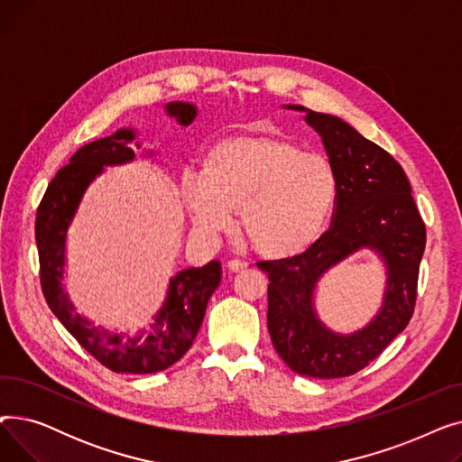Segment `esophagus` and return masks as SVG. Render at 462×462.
Returning a JSON list of instances; mask_svg holds the SVG:
<instances>
[{
	"label": "esophagus",
	"instance_id": "obj_1",
	"mask_svg": "<svg viewBox=\"0 0 462 462\" xmlns=\"http://www.w3.org/2000/svg\"><path fill=\"white\" fill-rule=\"evenodd\" d=\"M247 268V262H244V260H228L226 262V270L228 272H232V273H239V272H244Z\"/></svg>",
	"mask_w": 462,
	"mask_h": 462
}]
</instances>
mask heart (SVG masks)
I'll list each match as a JSON object with an SVG mask.
<instances>
[{"label":"heart","instance_id":"b5f03b06","mask_svg":"<svg viewBox=\"0 0 462 462\" xmlns=\"http://www.w3.org/2000/svg\"><path fill=\"white\" fill-rule=\"evenodd\" d=\"M181 197L197 232L223 234L239 211L241 230L258 254L288 258L322 234L337 178L326 157L303 152L294 140L244 134L215 143L204 176H183Z\"/></svg>","mask_w":462,"mask_h":462}]
</instances>
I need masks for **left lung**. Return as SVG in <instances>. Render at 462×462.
<instances>
[{
	"instance_id": "obj_1",
	"label": "left lung",
	"mask_w": 462,
	"mask_h": 462,
	"mask_svg": "<svg viewBox=\"0 0 462 462\" xmlns=\"http://www.w3.org/2000/svg\"><path fill=\"white\" fill-rule=\"evenodd\" d=\"M303 110L301 106H288ZM337 178L331 226L301 254L258 262L268 273V329L277 354L298 374L343 378L365 369L408 326L416 309L425 223L401 164L341 117L305 110ZM361 246L388 265L384 307L361 332L337 336L311 309L316 281Z\"/></svg>"
}]
</instances>
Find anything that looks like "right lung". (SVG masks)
I'll list each match as a JSON object with an SVG mask.
<instances>
[{
  "label": "right lung",
  "instance_id": "1",
  "mask_svg": "<svg viewBox=\"0 0 462 462\" xmlns=\"http://www.w3.org/2000/svg\"><path fill=\"white\" fill-rule=\"evenodd\" d=\"M166 112L178 117L181 125H189L197 116V108L189 103H170ZM133 140V131L121 129L112 136L86 143L70 157V162L48 183L37 208L35 241L44 300L67 331L106 369L150 374L172 367L192 346L202 326L208 301L221 282V263L213 260L204 268L180 272L170 281L168 298L153 319L152 329L133 338H121L119 335L93 328L91 322L75 312L61 288L67 226L82 194L93 178L103 172V166L133 161L134 152L129 148Z\"/></svg>",
  "mask_w": 462,
  "mask_h": 462
}]
</instances>
